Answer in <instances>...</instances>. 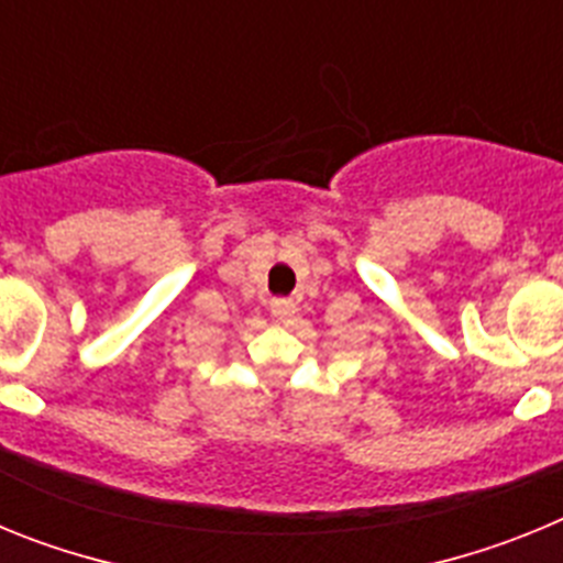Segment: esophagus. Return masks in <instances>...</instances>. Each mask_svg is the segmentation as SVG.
I'll return each mask as SVG.
<instances>
[{"mask_svg": "<svg viewBox=\"0 0 563 563\" xmlns=\"http://www.w3.org/2000/svg\"><path fill=\"white\" fill-rule=\"evenodd\" d=\"M296 310H298L296 301H290V298H276V301L271 305V312L276 321H290V318L296 316Z\"/></svg>", "mask_w": 563, "mask_h": 563, "instance_id": "esophagus-1", "label": "esophagus"}]
</instances>
